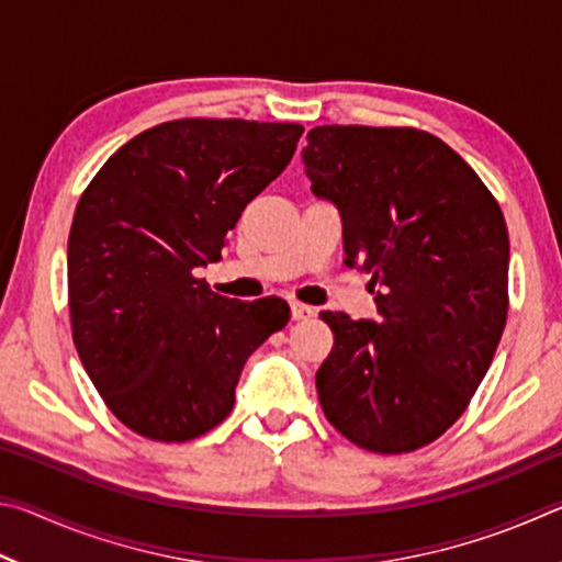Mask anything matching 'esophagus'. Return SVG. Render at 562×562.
I'll return each instance as SVG.
<instances>
[{
    "label": "esophagus",
    "instance_id": "obj_1",
    "mask_svg": "<svg viewBox=\"0 0 562 562\" xmlns=\"http://www.w3.org/2000/svg\"><path fill=\"white\" fill-rule=\"evenodd\" d=\"M290 312H292V319H307L315 315V310L307 307V304H302V302H290Z\"/></svg>",
    "mask_w": 562,
    "mask_h": 562
}]
</instances>
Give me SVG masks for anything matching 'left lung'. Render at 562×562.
Instances as JSON below:
<instances>
[{"label":"left lung","mask_w":562,"mask_h":562,"mask_svg":"<svg viewBox=\"0 0 562 562\" xmlns=\"http://www.w3.org/2000/svg\"><path fill=\"white\" fill-rule=\"evenodd\" d=\"M302 164L339 207L345 265L372 274L379 322L319 312L335 347L322 412L351 443L408 453L451 429L508 317V231L475 170L418 128L317 126Z\"/></svg>","instance_id":"1"}]
</instances>
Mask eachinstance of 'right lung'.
<instances>
[{
	"label": "right lung",
	"instance_id": "add662e5",
	"mask_svg": "<svg viewBox=\"0 0 562 562\" xmlns=\"http://www.w3.org/2000/svg\"><path fill=\"white\" fill-rule=\"evenodd\" d=\"M300 123L178 119L121 146L83 190L69 233V315L111 414L183 443L233 412L247 357L288 302L227 300L193 270L221 260L245 205L290 164Z\"/></svg>",
	"mask_w": 562,
	"mask_h": 562
}]
</instances>
